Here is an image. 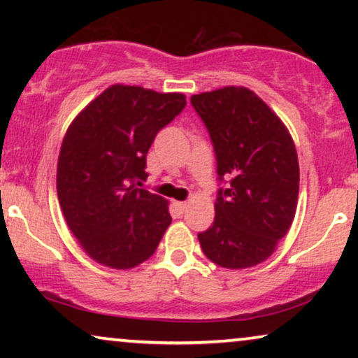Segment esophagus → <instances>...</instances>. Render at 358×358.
<instances>
[{
	"mask_svg": "<svg viewBox=\"0 0 358 358\" xmlns=\"http://www.w3.org/2000/svg\"><path fill=\"white\" fill-rule=\"evenodd\" d=\"M174 208L178 210L179 213H184L187 210V202H174Z\"/></svg>",
	"mask_w": 358,
	"mask_h": 358,
	"instance_id": "1",
	"label": "esophagus"
}]
</instances>
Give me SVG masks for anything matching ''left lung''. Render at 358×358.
I'll return each mask as SVG.
<instances>
[{"label": "left lung", "mask_w": 358, "mask_h": 358, "mask_svg": "<svg viewBox=\"0 0 358 358\" xmlns=\"http://www.w3.org/2000/svg\"><path fill=\"white\" fill-rule=\"evenodd\" d=\"M190 102L210 131L220 179H231L220 189L215 222L199 234L200 246L220 267H254L275 252L295 218V143L280 117L244 86L200 92Z\"/></svg>", "instance_id": "obj_1"}]
</instances>
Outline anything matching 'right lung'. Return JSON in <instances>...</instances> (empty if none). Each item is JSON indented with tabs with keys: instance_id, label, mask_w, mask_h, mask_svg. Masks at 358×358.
Instances as JSON below:
<instances>
[{
	"instance_id": "right-lung-1",
	"label": "right lung",
	"mask_w": 358,
	"mask_h": 358,
	"mask_svg": "<svg viewBox=\"0 0 358 358\" xmlns=\"http://www.w3.org/2000/svg\"><path fill=\"white\" fill-rule=\"evenodd\" d=\"M185 107L182 92L112 85L68 127L57 164L63 217L87 256L127 271L153 256L173 222L169 202L135 185L158 131Z\"/></svg>"
}]
</instances>
